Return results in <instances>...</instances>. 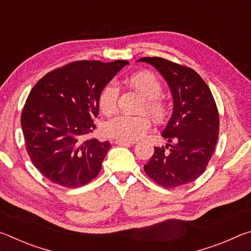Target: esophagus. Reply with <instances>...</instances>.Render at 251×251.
Masks as SVG:
<instances>
[{
    "label": "esophagus",
    "mask_w": 251,
    "mask_h": 251,
    "mask_svg": "<svg viewBox=\"0 0 251 251\" xmlns=\"http://www.w3.org/2000/svg\"><path fill=\"white\" fill-rule=\"evenodd\" d=\"M115 144H117V145L130 146V145H134V144H136V142L135 141H122V139H116Z\"/></svg>",
    "instance_id": "1"
}]
</instances>
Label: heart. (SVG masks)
Here are the masks:
<instances>
[{"mask_svg":"<svg viewBox=\"0 0 251 251\" xmlns=\"http://www.w3.org/2000/svg\"><path fill=\"white\" fill-rule=\"evenodd\" d=\"M127 84L144 97L141 110L148 112L156 120H164L168 113V106L160 97L163 85L157 76L148 71L137 72L127 78ZM120 91L109 83L101 90L99 99L100 107L104 114H113L117 109ZM151 123L145 115H120L109 120L104 126L105 134L122 141H136L145 135Z\"/></svg>","mask_w":251,"mask_h":251,"instance_id":"b5f03b06","label":"heart"}]
</instances>
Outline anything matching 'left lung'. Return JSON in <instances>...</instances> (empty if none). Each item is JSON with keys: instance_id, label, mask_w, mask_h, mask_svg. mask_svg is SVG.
Segmentation results:
<instances>
[{"instance_id": "left-lung-1", "label": "left lung", "mask_w": 251, "mask_h": 251, "mask_svg": "<svg viewBox=\"0 0 251 251\" xmlns=\"http://www.w3.org/2000/svg\"><path fill=\"white\" fill-rule=\"evenodd\" d=\"M167 80L174 112L163 137L168 144L155 147L144 166L146 175L164 188L188 184L201 175L215 151L219 113L211 92L197 72L163 57H143Z\"/></svg>"}]
</instances>
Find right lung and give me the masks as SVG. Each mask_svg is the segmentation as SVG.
I'll return each instance as SVG.
<instances>
[{
  "mask_svg": "<svg viewBox=\"0 0 251 251\" xmlns=\"http://www.w3.org/2000/svg\"><path fill=\"white\" fill-rule=\"evenodd\" d=\"M127 64L124 59L75 61L34 85L21 124L29 158L50 181L76 188L100 174L110 143L87 136L96 127L101 90Z\"/></svg>",
  "mask_w": 251,
  "mask_h": 251,
  "instance_id": "obj_1",
  "label": "right lung"
}]
</instances>
